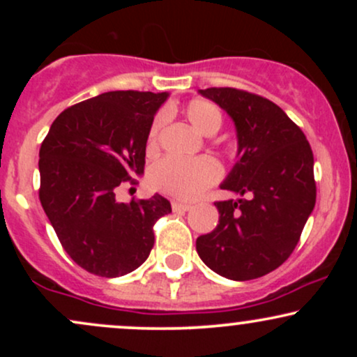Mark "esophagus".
<instances>
[{
	"instance_id": "esophagus-1",
	"label": "esophagus",
	"mask_w": 357,
	"mask_h": 357,
	"mask_svg": "<svg viewBox=\"0 0 357 357\" xmlns=\"http://www.w3.org/2000/svg\"><path fill=\"white\" fill-rule=\"evenodd\" d=\"M171 206H173V211H176V213H183V211H190L191 210V204H186V203H181V202H173V203H171Z\"/></svg>"
}]
</instances>
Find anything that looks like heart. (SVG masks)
Segmentation results:
<instances>
[{
	"mask_svg": "<svg viewBox=\"0 0 357 357\" xmlns=\"http://www.w3.org/2000/svg\"><path fill=\"white\" fill-rule=\"evenodd\" d=\"M184 116L191 122V126L204 136H213L218 132L221 122H223L220 109L203 99L191 100L184 107ZM162 124H165L162 116H158L153 121L149 137H147V149H155ZM220 174V165L208 155L195 159L171 158L169 155V158L159 159L151 167L149 183L154 190L165 192V195L191 202V199L198 198L206 188L218 181Z\"/></svg>",
	"mask_w": 357,
	"mask_h": 357,
	"instance_id": "obj_1",
	"label": "heart"
}]
</instances>
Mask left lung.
<instances>
[{"label":"left lung","mask_w":357,"mask_h":357,"mask_svg":"<svg viewBox=\"0 0 357 357\" xmlns=\"http://www.w3.org/2000/svg\"><path fill=\"white\" fill-rule=\"evenodd\" d=\"M199 93L235 122L238 159L220 188L241 198L215 203L220 221L198 236L196 252L218 275L253 280L290 257L314 210L312 149L301 127L265 97L231 87Z\"/></svg>","instance_id":"obj_1"}]
</instances>
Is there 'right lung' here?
I'll return each mask as SVG.
<instances>
[{"instance_id":"right-lung-1","label":"right lung","mask_w":357,"mask_h":357,"mask_svg":"<svg viewBox=\"0 0 357 357\" xmlns=\"http://www.w3.org/2000/svg\"><path fill=\"white\" fill-rule=\"evenodd\" d=\"M169 93L116 90L65 109L40 147V202L61 247L93 275L114 278L141 267L153 227L171 213L161 195L117 202L121 184L144 173L154 114Z\"/></svg>"}]
</instances>
